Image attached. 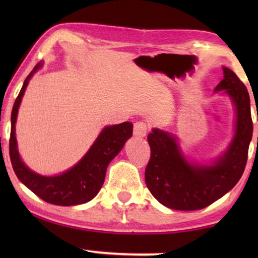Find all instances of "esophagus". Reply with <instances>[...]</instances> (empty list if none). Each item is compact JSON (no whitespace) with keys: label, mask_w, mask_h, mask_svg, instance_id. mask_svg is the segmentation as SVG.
Wrapping results in <instances>:
<instances>
[{"label":"esophagus","mask_w":258,"mask_h":258,"mask_svg":"<svg viewBox=\"0 0 258 258\" xmlns=\"http://www.w3.org/2000/svg\"><path fill=\"white\" fill-rule=\"evenodd\" d=\"M147 133H148V124L146 122L139 121L134 124V134H135L136 136L144 137L147 135Z\"/></svg>","instance_id":"34e87169"}]
</instances>
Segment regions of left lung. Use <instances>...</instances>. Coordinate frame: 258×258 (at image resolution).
<instances>
[{
    "instance_id": "8db88e82",
    "label": "left lung",
    "mask_w": 258,
    "mask_h": 258,
    "mask_svg": "<svg viewBox=\"0 0 258 258\" xmlns=\"http://www.w3.org/2000/svg\"><path fill=\"white\" fill-rule=\"evenodd\" d=\"M224 77L215 91L231 97L237 112L236 134L227 153L214 165H191L179 153L175 137L154 129L148 135L150 160L146 183L153 196L175 210H200L224 196L242 177L252 137L250 97L246 87L232 70L224 68Z\"/></svg>"
}]
</instances>
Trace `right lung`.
Segmentation results:
<instances>
[{
    "mask_svg": "<svg viewBox=\"0 0 258 258\" xmlns=\"http://www.w3.org/2000/svg\"><path fill=\"white\" fill-rule=\"evenodd\" d=\"M42 63H37L33 72L27 76L13 107L9 140V155L13 169L20 181L45 202L66 207L87 203L100 191L108 164L122 150L125 141L133 135V124L130 122H123L121 124L104 128L86 156L75 167L62 175L47 177L29 170L21 161L17 151L15 123L24 90L33 74L40 69Z\"/></svg>",
    "mask_w": 258,
    "mask_h": 258,
    "instance_id": "add662e5",
    "label": "right lung"
}]
</instances>
